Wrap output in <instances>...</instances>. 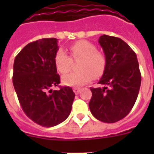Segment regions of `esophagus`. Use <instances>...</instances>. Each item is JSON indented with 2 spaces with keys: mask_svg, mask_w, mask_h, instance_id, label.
<instances>
[{
  "mask_svg": "<svg viewBox=\"0 0 154 154\" xmlns=\"http://www.w3.org/2000/svg\"><path fill=\"white\" fill-rule=\"evenodd\" d=\"M80 90H81L80 88H78V87H75V88H73V92H74L75 94L79 93Z\"/></svg>",
  "mask_w": 154,
  "mask_h": 154,
  "instance_id": "1",
  "label": "esophagus"
}]
</instances>
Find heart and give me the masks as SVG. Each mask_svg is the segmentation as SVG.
Masks as SVG:
<instances>
[{
  "mask_svg": "<svg viewBox=\"0 0 154 154\" xmlns=\"http://www.w3.org/2000/svg\"><path fill=\"white\" fill-rule=\"evenodd\" d=\"M69 52L72 58H82L79 69L81 70L73 72L62 76L63 84L69 86H81L104 72L106 59L103 53L96 51V47L85 40L78 41L71 45ZM72 60L63 50H58L55 54V64L56 69L62 74L69 72Z\"/></svg>",
  "mask_w": 154,
  "mask_h": 154,
  "instance_id": "heart-1",
  "label": "heart"
}]
</instances>
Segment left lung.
I'll return each instance as SVG.
<instances>
[{
	"label": "left lung",
	"instance_id": "obj_1",
	"mask_svg": "<svg viewBox=\"0 0 154 154\" xmlns=\"http://www.w3.org/2000/svg\"><path fill=\"white\" fill-rule=\"evenodd\" d=\"M99 43L106 59L103 76L98 83L103 88H91L89 109L95 118L113 123L129 114L138 96L141 74L136 53L121 38L103 35Z\"/></svg>",
	"mask_w": 154,
	"mask_h": 154
}]
</instances>
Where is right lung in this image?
Here are the masks:
<instances>
[{
    "mask_svg": "<svg viewBox=\"0 0 154 154\" xmlns=\"http://www.w3.org/2000/svg\"><path fill=\"white\" fill-rule=\"evenodd\" d=\"M58 39L42 38L23 48L14 62L13 85L24 113L45 127L55 126L67 119L75 94L60 83L55 64Z\"/></svg>",
    "mask_w": 154,
    "mask_h": 154,
    "instance_id": "obj_1",
    "label": "right lung"
}]
</instances>
